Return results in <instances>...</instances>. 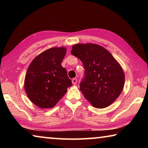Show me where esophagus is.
I'll return each mask as SVG.
<instances>
[{
    "mask_svg": "<svg viewBox=\"0 0 148 148\" xmlns=\"http://www.w3.org/2000/svg\"><path fill=\"white\" fill-rule=\"evenodd\" d=\"M77 79L76 78H73L72 79V82L74 85H76L77 84Z\"/></svg>",
    "mask_w": 148,
    "mask_h": 148,
    "instance_id": "1",
    "label": "esophagus"
}]
</instances>
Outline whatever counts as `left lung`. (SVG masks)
I'll use <instances>...</instances> for the list:
<instances>
[{"label":"left lung","instance_id":"obj_1","mask_svg":"<svg viewBox=\"0 0 148 148\" xmlns=\"http://www.w3.org/2000/svg\"><path fill=\"white\" fill-rule=\"evenodd\" d=\"M71 53L81 60L85 75L79 89L97 108L113 103L121 94L125 84L121 66L104 47L95 44H77Z\"/></svg>","mask_w":148,"mask_h":148}]
</instances>
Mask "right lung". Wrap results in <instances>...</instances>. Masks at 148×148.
Returning <instances> with one entry per match:
<instances>
[{
    "label": "right lung",
    "mask_w": 148,
    "mask_h": 148,
    "mask_svg": "<svg viewBox=\"0 0 148 148\" xmlns=\"http://www.w3.org/2000/svg\"><path fill=\"white\" fill-rule=\"evenodd\" d=\"M65 47H55L39 54L31 62L24 82L25 90L32 103L40 108H51L72 86V81L61 62Z\"/></svg>",
    "instance_id": "1"
}]
</instances>
